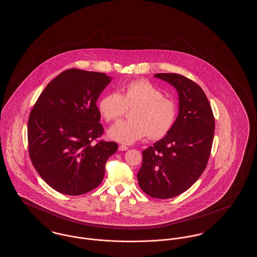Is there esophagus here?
<instances>
[{
	"label": "esophagus",
	"instance_id": "34e87169",
	"mask_svg": "<svg viewBox=\"0 0 257 257\" xmlns=\"http://www.w3.org/2000/svg\"><path fill=\"white\" fill-rule=\"evenodd\" d=\"M118 150L119 151H126V150H128V147H126V146H119L118 147Z\"/></svg>",
	"mask_w": 257,
	"mask_h": 257
}]
</instances>
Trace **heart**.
I'll return each mask as SVG.
<instances>
[{"instance_id": "heart-1", "label": "heart", "mask_w": 257, "mask_h": 257, "mask_svg": "<svg viewBox=\"0 0 257 257\" xmlns=\"http://www.w3.org/2000/svg\"><path fill=\"white\" fill-rule=\"evenodd\" d=\"M128 121L112 125L108 132L110 139L122 144H133L145 136L159 140L171 131L177 116L173 100L164 97V92L146 80L128 83L122 93L110 92L99 102V110L107 121H115L132 109Z\"/></svg>"}]
</instances>
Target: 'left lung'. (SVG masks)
I'll list each match as a JSON object with an SVG mask.
<instances>
[{"mask_svg":"<svg viewBox=\"0 0 257 257\" xmlns=\"http://www.w3.org/2000/svg\"><path fill=\"white\" fill-rule=\"evenodd\" d=\"M154 77L176 88L179 113L166 137L143 151V164L137 176L147 195L166 199L187 191L205 170L215 118L204 91L195 82L176 73Z\"/></svg>","mask_w":257,"mask_h":257,"instance_id":"obj_1","label":"left lung"}]
</instances>
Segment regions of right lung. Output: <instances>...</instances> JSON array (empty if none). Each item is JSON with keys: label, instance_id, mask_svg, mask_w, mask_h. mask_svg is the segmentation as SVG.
<instances>
[{"label": "right lung", "instance_id": "obj_1", "mask_svg": "<svg viewBox=\"0 0 257 257\" xmlns=\"http://www.w3.org/2000/svg\"><path fill=\"white\" fill-rule=\"evenodd\" d=\"M105 73L71 68L51 81L28 121L29 154L41 178L57 192L79 196L102 182L114 142L104 133L96 101L110 83Z\"/></svg>", "mask_w": 257, "mask_h": 257}]
</instances>
